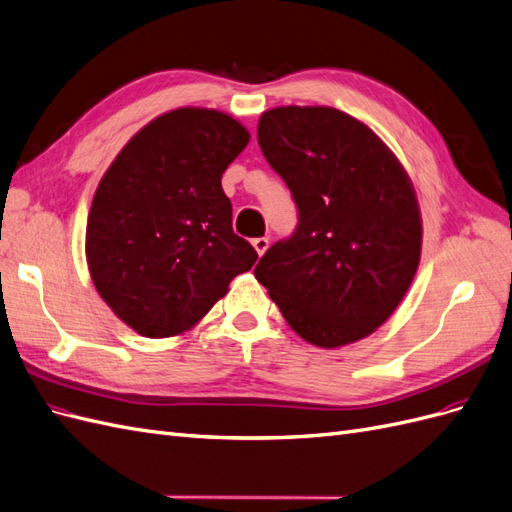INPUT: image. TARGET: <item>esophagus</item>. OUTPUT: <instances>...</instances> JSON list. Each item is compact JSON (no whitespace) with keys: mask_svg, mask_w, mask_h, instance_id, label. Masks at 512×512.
Segmentation results:
<instances>
[{"mask_svg":"<svg viewBox=\"0 0 512 512\" xmlns=\"http://www.w3.org/2000/svg\"><path fill=\"white\" fill-rule=\"evenodd\" d=\"M252 245H254L256 254H258V256H262V254H265V252L269 250V239H267V237H258V239H254V241H252Z\"/></svg>","mask_w":512,"mask_h":512,"instance_id":"34e87169","label":"esophagus"}]
</instances>
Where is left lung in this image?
Returning a JSON list of instances; mask_svg holds the SVG:
<instances>
[{"label":"left lung","mask_w":512,"mask_h":512,"mask_svg":"<svg viewBox=\"0 0 512 512\" xmlns=\"http://www.w3.org/2000/svg\"><path fill=\"white\" fill-rule=\"evenodd\" d=\"M258 144L293 191L299 226L260 258L256 280L314 347L370 336L420 265L422 215L403 163L366 122L325 105L267 109Z\"/></svg>","instance_id":"8db88e82"}]
</instances>
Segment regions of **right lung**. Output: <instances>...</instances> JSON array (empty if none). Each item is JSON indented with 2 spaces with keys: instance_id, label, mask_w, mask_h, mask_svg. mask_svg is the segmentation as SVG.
Masks as SVG:
<instances>
[{
  "instance_id": "add662e5",
  "label": "right lung",
  "mask_w": 512,
  "mask_h": 512,
  "mask_svg": "<svg viewBox=\"0 0 512 512\" xmlns=\"http://www.w3.org/2000/svg\"><path fill=\"white\" fill-rule=\"evenodd\" d=\"M247 144L250 131L219 109L176 107L137 131L103 174L88 213V271L140 336H183L256 262L232 232L222 189Z\"/></svg>"
}]
</instances>
